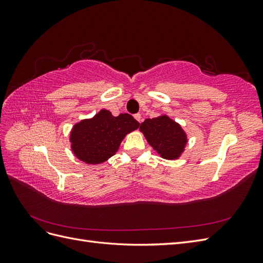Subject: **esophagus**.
<instances>
[{"label":"esophagus","mask_w":263,"mask_h":263,"mask_svg":"<svg viewBox=\"0 0 263 263\" xmlns=\"http://www.w3.org/2000/svg\"><path fill=\"white\" fill-rule=\"evenodd\" d=\"M134 117H135V119H136L137 122H139V123L141 122V115L140 114H135Z\"/></svg>","instance_id":"1"}]
</instances>
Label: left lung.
Instances as JSON below:
<instances>
[{"label":"left lung","mask_w":263,"mask_h":263,"mask_svg":"<svg viewBox=\"0 0 263 263\" xmlns=\"http://www.w3.org/2000/svg\"><path fill=\"white\" fill-rule=\"evenodd\" d=\"M140 130L144 133L149 145L162 158L169 160L179 158L187 141L181 126L165 115L145 119L140 124Z\"/></svg>","instance_id":"8db88e82"}]
</instances>
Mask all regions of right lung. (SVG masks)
I'll use <instances>...</instances> for the list:
<instances>
[{"instance_id": "add662e5", "label": "right lung", "mask_w": 263, "mask_h": 263, "mask_svg": "<svg viewBox=\"0 0 263 263\" xmlns=\"http://www.w3.org/2000/svg\"><path fill=\"white\" fill-rule=\"evenodd\" d=\"M139 125L129 114L113 116L109 110L102 109L93 118L74 125L70 135L71 148L81 161L102 163L116 154L126 135Z\"/></svg>"}]
</instances>
